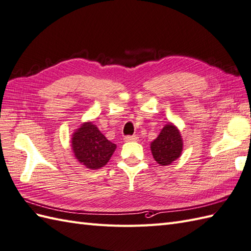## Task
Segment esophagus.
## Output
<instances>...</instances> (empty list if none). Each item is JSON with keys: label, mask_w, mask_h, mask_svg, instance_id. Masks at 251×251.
<instances>
[{"label": "esophagus", "mask_w": 251, "mask_h": 251, "mask_svg": "<svg viewBox=\"0 0 251 251\" xmlns=\"http://www.w3.org/2000/svg\"><path fill=\"white\" fill-rule=\"evenodd\" d=\"M124 140L126 141V142H132V141H137L138 137L137 136H126L124 138Z\"/></svg>", "instance_id": "esophagus-1"}]
</instances>
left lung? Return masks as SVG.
Here are the masks:
<instances>
[{"mask_svg":"<svg viewBox=\"0 0 251 251\" xmlns=\"http://www.w3.org/2000/svg\"><path fill=\"white\" fill-rule=\"evenodd\" d=\"M151 150L159 164H171L181 155L182 140L180 132L174 125H165L158 138L151 142Z\"/></svg>","mask_w":251,"mask_h":251,"instance_id":"left-lung-1","label":"left lung"}]
</instances>
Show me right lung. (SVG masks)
Here are the masks:
<instances>
[{
	"label": "right lung",
	"instance_id": "obj_1",
	"mask_svg": "<svg viewBox=\"0 0 251 251\" xmlns=\"http://www.w3.org/2000/svg\"><path fill=\"white\" fill-rule=\"evenodd\" d=\"M115 147V144L107 140L91 122L82 124L72 138V149L76 159L91 170L106 165Z\"/></svg>",
	"mask_w": 251,
	"mask_h": 251
}]
</instances>
